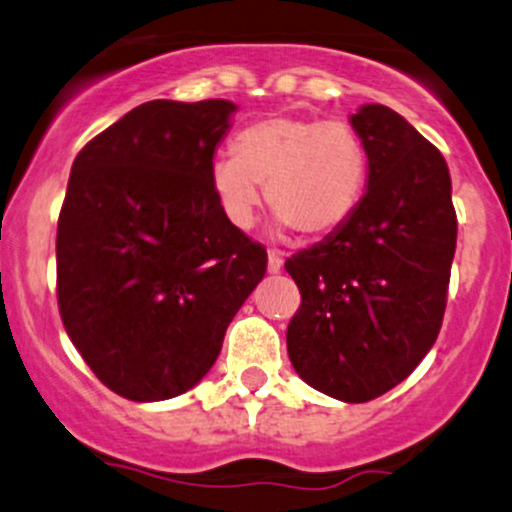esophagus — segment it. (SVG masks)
Returning <instances> with one entry per match:
<instances>
[{"label":"esophagus","instance_id":"34e87169","mask_svg":"<svg viewBox=\"0 0 512 512\" xmlns=\"http://www.w3.org/2000/svg\"><path fill=\"white\" fill-rule=\"evenodd\" d=\"M283 268V254L278 249H268V273H280Z\"/></svg>","mask_w":512,"mask_h":512}]
</instances>
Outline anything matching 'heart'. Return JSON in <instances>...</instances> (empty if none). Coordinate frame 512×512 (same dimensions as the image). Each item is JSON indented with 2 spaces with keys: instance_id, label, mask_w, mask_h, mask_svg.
Instances as JSON below:
<instances>
[{
  "instance_id": "1",
  "label": "heart",
  "mask_w": 512,
  "mask_h": 512,
  "mask_svg": "<svg viewBox=\"0 0 512 512\" xmlns=\"http://www.w3.org/2000/svg\"><path fill=\"white\" fill-rule=\"evenodd\" d=\"M370 154L348 120H319L278 113L246 125L234 137V154L210 166L212 191L237 227L254 222L266 186V203L280 225L302 239L338 232L360 205Z\"/></svg>"
}]
</instances>
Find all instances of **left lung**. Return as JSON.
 Wrapping results in <instances>:
<instances>
[{"label":"left lung","instance_id":"1","mask_svg":"<svg viewBox=\"0 0 512 512\" xmlns=\"http://www.w3.org/2000/svg\"><path fill=\"white\" fill-rule=\"evenodd\" d=\"M350 123L370 154L367 193L338 232L285 261L302 295L287 353L309 387L363 404L404 382L438 338L457 212L438 147L399 113L370 103Z\"/></svg>","mask_w":512,"mask_h":512}]
</instances>
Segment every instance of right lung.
Listing matches in <instances>:
<instances>
[{"mask_svg": "<svg viewBox=\"0 0 512 512\" xmlns=\"http://www.w3.org/2000/svg\"><path fill=\"white\" fill-rule=\"evenodd\" d=\"M234 103L147 101L89 140L57 220V307L74 348L130 401L208 375L268 266L229 222L210 166Z\"/></svg>", "mask_w": 512, "mask_h": 512, "instance_id": "right-lung-1", "label": "right lung"}]
</instances>
